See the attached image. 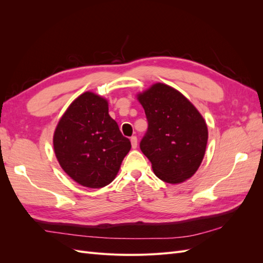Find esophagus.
Listing matches in <instances>:
<instances>
[{
  "label": "esophagus",
  "instance_id": "obj_1",
  "mask_svg": "<svg viewBox=\"0 0 263 263\" xmlns=\"http://www.w3.org/2000/svg\"><path fill=\"white\" fill-rule=\"evenodd\" d=\"M130 142H132L133 149H136V148H137V137H136V136H133V137L130 138Z\"/></svg>",
  "mask_w": 263,
  "mask_h": 263
}]
</instances>
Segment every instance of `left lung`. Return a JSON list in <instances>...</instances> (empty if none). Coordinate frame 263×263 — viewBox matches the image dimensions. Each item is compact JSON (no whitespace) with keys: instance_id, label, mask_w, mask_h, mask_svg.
<instances>
[{"instance_id":"obj_1","label":"left lung","mask_w":263,"mask_h":263,"mask_svg":"<svg viewBox=\"0 0 263 263\" xmlns=\"http://www.w3.org/2000/svg\"><path fill=\"white\" fill-rule=\"evenodd\" d=\"M137 100L148 121L140 149L156 176L171 184L193 177L203 161L209 138L201 113L182 93L160 82L138 93Z\"/></svg>"}]
</instances>
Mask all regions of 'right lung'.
Masks as SVG:
<instances>
[{
  "mask_svg": "<svg viewBox=\"0 0 263 263\" xmlns=\"http://www.w3.org/2000/svg\"><path fill=\"white\" fill-rule=\"evenodd\" d=\"M132 148L108 114V102L84 92L71 103L53 133L55 158L79 184L101 189L112 182Z\"/></svg>",
  "mask_w": 263,
  "mask_h": 263,
  "instance_id": "obj_1",
  "label": "right lung"
}]
</instances>
